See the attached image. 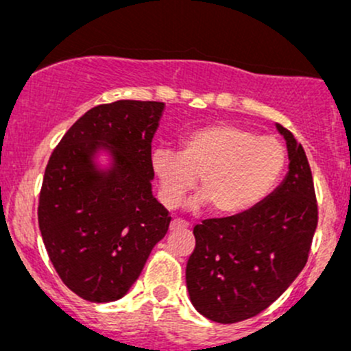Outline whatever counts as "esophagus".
I'll return each mask as SVG.
<instances>
[{
    "mask_svg": "<svg viewBox=\"0 0 351 351\" xmlns=\"http://www.w3.org/2000/svg\"><path fill=\"white\" fill-rule=\"evenodd\" d=\"M184 228H189V224L186 223V221L178 219V217H176V219H173L171 224H170L171 231H175V229H184Z\"/></svg>",
    "mask_w": 351,
    "mask_h": 351,
    "instance_id": "obj_1",
    "label": "esophagus"
}]
</instances>
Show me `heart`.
<instances>
[{
	"instance_id": "heart-1",
	"label": "heart",
	"mask_w": 351,
	"mask_h": 351,
	"mask_svg": "<svg viewBox=\"0 0 351 351\" xmlns=\"http://www.w3.org/2000/svg\"><path fill=\"white\" fill-rule=\"evenodd\" d=\"M160 183V198L176 208L198 180L193 209L211 204L213 211L234 216L261 204L279 183L287 163L284 145L249 128L215 123L188 134L181 150L158 147L150 155Z\"/></svg>"
}]
</instances>
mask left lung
Segmentation results:
<instances>
[{
	"label": "left lung",
	"mask_w": 351,
	"mask_h": 351,
	"mask_svg": "<svg viewBox=\"0 0 351 351\" xmlns=\"http://www.w3.org/2000/svg\"><path fill=\"white\" fill-rule=\"evenodd\" d=\"M289 153L285 178L263 203L241 215L204 219L186 264L189 299L201 315L234 324L265 310L287 291L308 259L318 223L304 147L276 123Z\"/></svg>",
	"instance_id": "left-lung-1"
}]
</instances>
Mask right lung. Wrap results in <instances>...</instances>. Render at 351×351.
I'll list each match as a JSON object with an SVG mask.
<instances>
[{
	"instance_id": "1",
	"label": "right lung",
	"mask_w": 351,
	"mask_h": 351,
	"mask_svg": "<svg viewBox=\"0 0 351 351\" xmlns=\"http://www.w3.org/2000/svg\"><path fill=\"white\" fill-rule=\"evenodd\" d=\"M163 102L117 100L86 112L52 152L39 195L41 236L56 272L88 302L130 291L171 216L152 193V140ZM100 151L109 165L97 162Z\"/></svg>"
}]
</instances>
